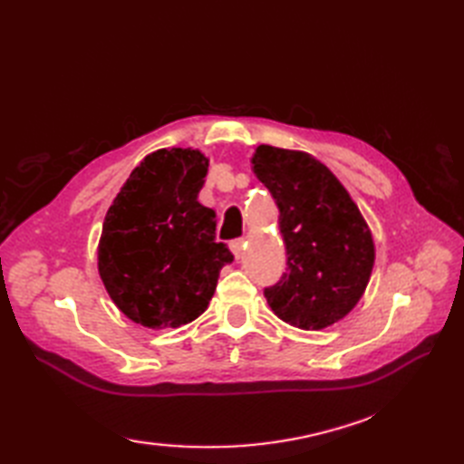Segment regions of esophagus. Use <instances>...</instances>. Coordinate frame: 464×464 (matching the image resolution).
Here are the masks:
<instances>
[{"label": "esophagus", "mask_w": 464, "mask_h": 464, "mask_svg": "<svg viewBox=\"0 0 464 464\" xmlns=\"http://www.w3.org/2000/svg\"><path fill=\"white\" fill-rule=\"evenodd\" d=\"M244 247H246L244 237H237V240H232V242H230V249H232V254H234L236 259H242Z\"/></svg>", "instance_id": "obj_1"}]
</instances>
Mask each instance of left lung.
Returning <instances> with one entry per match:
<instances>
[{
    "label": "left lung",
    "mask_w": 464,
    "mask_h": 464,
    "mask_svg": "<svg viewBox=\"0 0 464 464\" xmlns=\"http://www.w3.org/2000/svg\"><path fill=\"white\" fill-rule=\"evenodd\" d=\"M251 168L278 207L286 273L263 290L290 325L317 331L362 298L373 269V240L356 203L325 164L300 150L261 145Z\"/></svg>",
    "instance_id": "1"
}]
</instances>
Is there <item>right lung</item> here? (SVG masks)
Returning <instances> with one entry per match:
<instances>
[{"label": "right lung", "instance_id": "add662e5", "mask_svg": "<svg viewBox=\"0 0 464 464\" xmlns=\"http://www.w3.org/2000/svg\"><path fill=\"white\" fill-rule=\"evenodd\" d=\"M207 170L199 150L160 149L135 168L108 208L98 273L110 298L143 327L174 329L199 317L220 269L234 261L215 240V210L198 201Z\"/></svg>", "mask_w": 464, "mask_h": 464}]
</instances>
